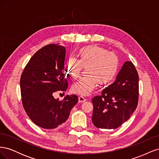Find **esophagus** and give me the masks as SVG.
Instances as JSON below:
<instances>
[{"instance_id":"esophagus-1","label":"esophagus","mask_w":159,"mask_h":159,"mask_svg":"<svg viewBox=\"0 0 159 159\" xmlns=\"http://www.w3.org/2000/svg\"><path fill=\"white\" fill-rule=\"evenodd\" d=\"M78 101H79L80 103H83V102H85L86 99L84 98V97H82V96H80V97L78 98Z\"/></svg>"}]
</instances>
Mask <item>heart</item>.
I'll return each mask as SVG.
<instances>
[{
	"mask_svg": "<svg viewBox=\"0 0 159 159\" xmlns=\"http://www.w3.org/2000/svg\"><path fill=\"white\" fill-rule=\"evenodd\" d=\"M84 68L86 76L72 85L71 91L82 96L90 95L99 84L106 85L116 75L119 58L113 52L98 46H89L80 50L78 60L69 58L64 64V71L71 78H78Z\"/></svg>",
	"mask_w": 159,
	"mask_h": 159,
	"instance_id": "obj_1",
	"label": "heart"
}]
</instances>
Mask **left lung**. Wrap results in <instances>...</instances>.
Wrapping results in <instances>:
<instances>
[{"label":"left lung","mask_w":159,"mask_h":159,"mask_svg":"<svg viewBox=\"0 0 159 159\" xmlns=\"http://www.w3.org/2000/svg\"><path fill=\"white\" fill-rule=\"evenodd\" d=\"M138 100V73L132 62L127 61L114 82L92 99L93 125L103 129L121 127L135 111Z\"/></svg>","instance_id":"left-lung-1"}]
</instances>
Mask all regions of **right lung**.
Instances as JSON below:
<instances>
[{
    "instance_id": "obj_1",
    "label": "right lung",
    "mask_w": 159,
    "mask_h": 159,
    "mask_svg": "<svg viewBox=\"0 0 159 159\" xmlns=\"http://www.w3.org/2000/svg\"><path fill=\"white\" fill-rule=\"evenodd\" d=\"M65 56L64 46H45L34 54L21 75L24 109L32 121L42 128L52 129L64 123L78 102L75 95H67L62 101L53 96L55 91L68 88Z\"/></svg>"
}]
</instances>
